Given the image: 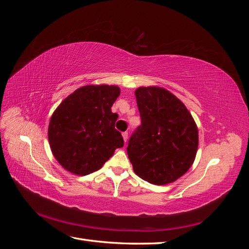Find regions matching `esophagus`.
Listing matches in <instances>:
<instances>
[{"mask_svg":"<svg viewBox=\"0 0 249 249\" xmlns=\"http://www.w3.org/2000/svg\"><path fill=\"white\" fill-rule=\"evenodd\" d=\"M122 136H123V139H124L125 142L127 141V139H128V133H127V131H124V133L122 134Z\"/></svg>","mask_w":249,"mask_h":249,"instance_id":"esophagus-1","label":"esophagus"}]
</instances>
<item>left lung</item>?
<instances>
[{"mask_svg":"<svg viewBox=\"0 0 249 249\" xmlns=\"http://www.w3.org/2000/svg\"><path fill=\"white\" fill-rule=\"evenodd\" d=\"M135 94L141 125L127 146L134 171L151 184L177 181L197 154V125L185 105L167 89L139 88Z\"/></svg>","mask_w":249,"mask_h":249,"instance_id":"8db88e82","label":"left lung"}]
</instances>
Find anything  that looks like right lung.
Returning a JSON list of instances; mask_svg holds the SVG:
<instances>
[{
	"mask_svg": "<svg viewBox=\"0 0 249 249\" xmlns=\"http://www.w3.org/2000/svg\"><path fill=\"white\" fill-rule=\"evenodd\" d=\"M120 89L86 86L66 97L52 114L48 138L56 160L67 171L87 176L99 170L124 145L114 128L119 115L112 113Z\"/></svg>",
	"mask_w": 249,
	"mask_h": 249,
	"instance_id": "add662e5",
	"label": "right lung"
}]
</instances>
